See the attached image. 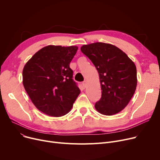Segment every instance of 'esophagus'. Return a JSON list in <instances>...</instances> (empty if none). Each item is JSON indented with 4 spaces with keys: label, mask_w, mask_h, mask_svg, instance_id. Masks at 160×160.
I'll list each match as a JSON object with an SVG mask.
<instances>
[{
    "label": "esophagus",
    "mask_w": 160,
    "mask_h": 160,
    "mask_svg": "<svg viewBox=\"0 0 160 160\" xmlns=\"http://www.w3.org/2000/svg\"><path fill=\"white\" fill-rule=\"evenodd\" d=\"M82 85H83V86L84 87V88H86V86H87V82L85 80V81H83V82H82Z\"/></svg>",
    "instance_id": "1"
}]
</instances>
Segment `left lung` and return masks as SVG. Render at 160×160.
<instances>
[{"instance_id":"8db88e82","label":"left lung","mask_w":160,"mask_h":160,"mask_svg":"<svg viewBox=\"0 0 160 160\" xmlns=\"http://www.w3.org/2000/svg\"><path fill=\"white\" fill-rule=\"evenodd\" d=\"M97 69L102 97L95 104L97 112L113 115L128 105L137 86L136 67L122 50L115 45L97 42L81 47Z\"/></svg>"}]
</instances>
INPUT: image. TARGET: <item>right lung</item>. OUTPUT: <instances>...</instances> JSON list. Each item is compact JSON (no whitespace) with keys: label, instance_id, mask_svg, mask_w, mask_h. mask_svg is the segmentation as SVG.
<instances>
[{"label":"right lung","instance_id":"add662e5","mask_svg":"<svg viewBox=\"0 0 160 160\" xmlns=\"http://www.w3.org/2000/svg\"><path fill=\"white\" fill-rule=\"evenodd\" d=\"M77 46L48 45L25 64L22 83L32 103L43 113L61 117L69 113L80 91L69 64Z\"/></svg>","mask_w":160,"mask_h":160}]
</instances>
